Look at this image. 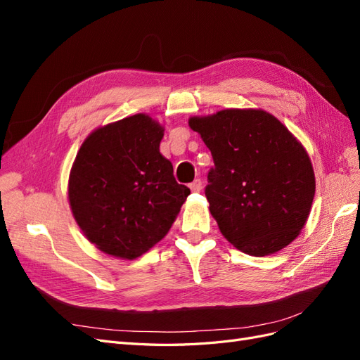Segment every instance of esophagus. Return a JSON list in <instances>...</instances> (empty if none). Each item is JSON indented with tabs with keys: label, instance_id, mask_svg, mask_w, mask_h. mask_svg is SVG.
Here are the masks:
<instances>
[{
	"label": "esophagus",
	"instance_id": "obj_1",
	"mask_svg": "<svg viewBox=\"0 0 360 360\" xmlns=\"http://www.w3.org/2000/svg\"><path fill=\"white\" fill-rule=\"evenodd\" d=\"M189 189L192 192H200L201 191V180L200 179H195L192 183H189Z\"/></svg>",
	"mask_w": 360,
	"mask_h": 360
}]
</instances>
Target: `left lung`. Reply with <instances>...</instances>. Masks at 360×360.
<instances>
[{"label":"left lung","mask_w":360,"mask_h":360,"mask_svg":"<svg viewBox=\"0 0 360 360\" xmlns=\"http://www.w3.org/2000/svg\"><path fill=\"white\" fill-rule=\"evenodd\" d=\"M213 156L205 197L228 242L264 257L288 246L307 222L315 177L307 150L263 110L191 117Z\"/></svg>","instance_id":"1"}]
</instances>
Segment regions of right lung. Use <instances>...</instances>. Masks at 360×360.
Listing matches in <instances>:
<instances>
[{
    "instance_id": "1",
    "label": "right lung",
    "mask_w": 360,
    "mask_h": 360,
    "mask_svg": "<svg viewBox=\"0 0 360 360\" xmlns=\"http://www.w3.org/2000/svg\"><path fill=\"white\" fill-rule=\"evenodd\" d=\"M163 127L135 114L86 136L69 176V202L102 252L134 259L169 231L191 193L159 151Z\"/></svg>"
}]
</instances>
